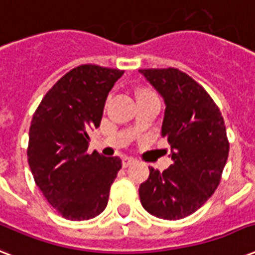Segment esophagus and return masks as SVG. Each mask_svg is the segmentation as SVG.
<instances>
[{"instance_id":"1","label":"esophagus","mask_w":255,"mask_h":255,"mask_svg":"<svg viewBox=\"0 0 255 255\" xmlns=\"http://www.w3.org/2000/svg\"><path fill=\"white\" fill-rule=\"evenodd\" d=\"M133 163H135V160L132 159V157H124V159H123V167L124 168L129 167V165H131V164H133Z\"/></svg>"}]
</instances>
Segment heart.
I'll return each instance as SVG.
<instances>
[{
  "instance_id": "1",
  "label": "heart",
  "mask_w": 255,
  "mask_h": 255,
  "mask_svg": "<svg viewBox=\"0 0 255 255\" xmlns=\"http://www.w3.org/2000/svg\"><path fill=\"white\" fill-rule=\"evenodd\" d=\"M149 94H155V92H152L151 90H147V88H143V90H139V91H137V94H136V95H137V98H139V96L149 95Z\"/></svg>"
}]
</instances>
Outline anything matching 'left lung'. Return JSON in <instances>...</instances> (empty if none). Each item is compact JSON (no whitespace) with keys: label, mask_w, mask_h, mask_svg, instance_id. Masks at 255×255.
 Returning <instances> with one entry per match:
<instances>
[{"label":"left lung","mask_w":255,"mask_h":255,"mask_svg":"<svg viewBox=\"0 0 255 255\" xmlns=\"http://www.w3.org/2000/svg\"><path fill=\"white\" fill-rule=\"evenodd\" d=\"M165 103L161 136L170 144L173 164L149 168L139 188L141 205L163 220L188 217L205 204L221 181L229 141L220 108L210 95L180 70H139Z\"/></svg>","instance_id":"obj_1"}]
</instances>
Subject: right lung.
<instances>
[{
  "mask_svg": "<svg viewBox=\"0 0 255 255\" xmlns=\"http://www.w3.org/2000/svg\"><path fill=\"white\" fill-rule=\"evenodd\" d=\"M123 70L82 65L50 88L35 110L29 131L27 161L34 181L50 205L71 221L106 209L122 160L87 152L108 92Z\"/></svg>",
  "mask_w": 255,
  "mask_h": 255,
  "instance_id": "right-lung-1",
  "label": "right lung"
}]
</instances>
